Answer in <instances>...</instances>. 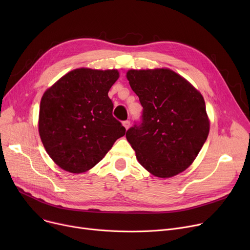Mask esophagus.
Wrapping results in <instances>:
<instances>
[{
  "mask_svg": "<svg viewBox=\"0 0 250 250\" xmlns=\"http://www.w3.org/2000/svg\"><path fill=\"white\" fill-rule=\"evenodd\" d=\"M123 125H124V126L127 129V128L130 126V122H129V121H125V122L123 123Z\"/></svg>",
  "mask_w": 250,
  "mask_h": 250,
  "instance_id": "1",
  "label": "esophagus"
}]
</instances>
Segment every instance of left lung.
Returning a JSON list of instances; mask_svg holds the SVG:
<instances>
[{"label":"left lung","mask_w":250,"mask_h":250,"mask_svg":"<svg viewBox=\"0 0 250 250\" xmlns=\"http://www.w3.org/2000/svg\"><path fill=\"white\" fill-rule=\"evenodd\" d=\"M126 78L143 106L141 120L125 135L138 161L162 178L185 171L208 135L202 94L168 69L130 70Z\"/></svg>","instance_id":"left-lung-1"}]
</instances>
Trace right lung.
<instances>
[{"label":"right lung","instance_id":"add662e5","mask_svg":"<svg viewBox=\"0 0 250 250\" xmlns=\"http://www.w3.org/2000/svg\"><path fill=\"white\" fill-rule=\"evenodd\" d=\"M117 79L116 70L77 69L43 94L39 135L50 158L65 171H87L125 136L108 97Z\"/></svg>","mask_w":250,"mask_h":250}]
</instances>
